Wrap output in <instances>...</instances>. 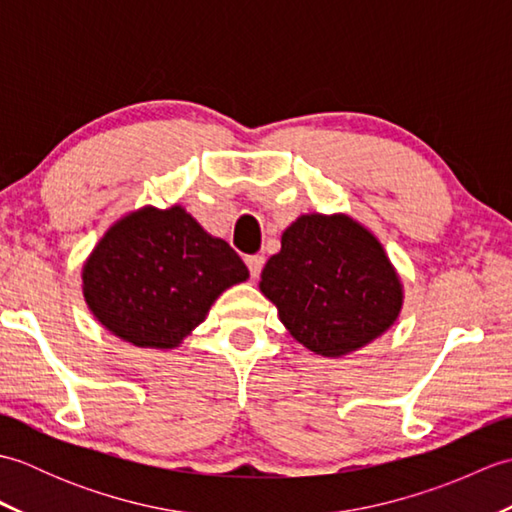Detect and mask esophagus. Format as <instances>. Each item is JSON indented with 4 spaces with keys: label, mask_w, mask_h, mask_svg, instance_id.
I'll use <instances>...</instances> for the list:
<instances>
[{
    "label": "esophagus",
    "mask_w": 512,
    "mask_h": 512,
    "mask_svg": "<svg viewBox=\"0 0 512 512\" xmlns=\"http://www.w3.org/2000/svg\"><path fill=\"white\" fill-rule=\"evenodd\" d=\"M246 266L250 270V277L257 279L259 273H262V268H264V257L262 255H248L246 257Z\"/></svg>",
    "instance_id": "obj_1"
}]
</instances>
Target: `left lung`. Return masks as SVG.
<instances>
[{"mask_svg":"<svg viewBox=\"0 0 512 512\" xmlns=\"http://www.w3.org/2000/svg\"><path fill=\"white\" fill-rule=\"evenodd\" d=\"M264 295L310 352L343 356L396 321L400 281L383 246L347 215H301L262 270Z\"/></svg>","mask_w":512,"mask_h":512,"instance_id":"obj_1","label":"left lung"}]
</instances>
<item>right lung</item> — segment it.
Masks as SVG:
<instances>
[{
  "label": "right lung",
  "mask_w": 512,
  "mask_h": 512,
  "mask_svg": "<svg viewBox=\"0 0 512 512\" xmlns=\"http://www.w3.org/2000/svg\"><path fill=\"white\" fill-rule=\"evenodd\" d=\"M246 279L235 250L180 206H147L105 233L83 268V292L107 330L167 350L204 321L228 286Z\"/></svg>",
  "instance_id": "obj_1"
}]
</instances>
